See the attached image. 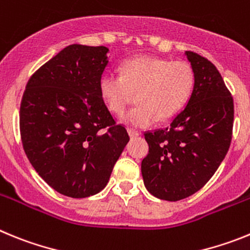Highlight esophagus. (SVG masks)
Wrapping results in <instances>:
<instances>
[{"mask_svg": "<svg viewBox=\"0 0 250 250\" xmlns=\"http://www.w3.org/2000/svg\"><path fill=\"white\" fill-rule=\"evenodd\" d=\"M127 132H129V136L130 138H138L139 135H140V132L139 131H136V130H134V129H129L127 130Z\"/></svg>", "mask_w": 250, "mask_h": 250, "instance_id": "obj_1", "label": "esophagus"}]
</instances>
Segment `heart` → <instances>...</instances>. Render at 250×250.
I'll return each mask as SVG.
<instances>
[{
  "label": "heart",
  "mask_w": 250,
  "mask_h": 250,
  "mask_svg": "<svg viewBox=\"0 0 250 250\" xmlns=\"http://www.w3.org/2000/svg\"><path fill=\"white\" fill-rule=\"evenodd\" d=\"M195 75L187 61L138 56L123 63V72H107L100 80V94L107 109L121 115L138 92L139 105L121 118L127 126L149 127L173 118L190 100Z\"/></svg>",
  "instance_id": "b5f03b06"
}]
</instances>
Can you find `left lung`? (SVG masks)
Returning a JSON list of instances; mask_svg holds the SVG:
<instances>
[{
	"label": "left lung",
	"mask_w": 250,
	"mask_h": 250,
	"mask_svg": "<svg viewBox=\"0 0 250 250\" xmlns=\"http://www.w3.org/2000/svg\"><path fill=\"white\" fill-rule=\"evenodd\" d=\"M195 75L190 100L167 129L145 132L144 185L163 200L178 202L200 190L224 160L231 141L234 104L222 75L200 55L185 51Z\"/></svg>",
	"instance_id": "8db88e82"
}]
</instances>
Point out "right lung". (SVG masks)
<instances>
[{
    "instance_id": "obj_1",
    "label": "right lung",
    "mask_w": 250,
    "mask_h": 250,
    "mask_svg": "<svg viewBox=\"0 0 250 250\" xmlns=\"http://www.w3.org/2000/svg\"><path fill=\"white\" fill-rule=\"evenodd\" d=\"M107 52L105 46H67L31 76L21 101L28 160L52 189L70 198L103 190L129 143L100 94Z\"/></svg>"
}]
</instances>
